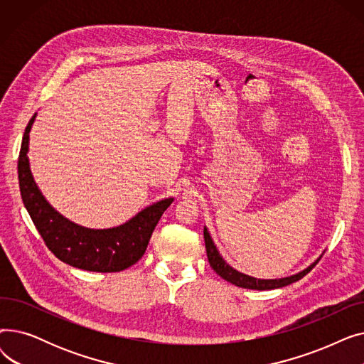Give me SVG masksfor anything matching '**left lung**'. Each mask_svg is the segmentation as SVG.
<instances>
[{
    "label": "left lung",
    "instance_id": "1",
    "mask_svg": "<svg viewBox=\"0 0 364 364\" xmlns=\"http://www.w3.org/2000/svg\"><path fill=\"white\" fill-rule=\"evenodd\" d=\"M203 237H205V247H206V255H208V261L211 264L213 270L223 277L224 280L230 282L239 288H245V289H255V291H270V289H277V288H283V286H288L299 279H302L305 274L310 273L313 270V267L320 261V258L323 257V254L313 262L310 264L307 269H304L302 272L288 276V277H282V279H257V277H251L247 274H243L237 270H235L233 267L228 265L224 258L220 255L217 246L214 245V240L209 235L208 228L203 227Z\"/></svg>",
    "mask_w": 364,
    "mask_h": 364
}]
</instances>
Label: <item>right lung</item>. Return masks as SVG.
I'll use <instances>...</instances> for the list:
<instances>
[{
	"instance_id": "obj_1",
	"label": "right lung",
	"mask_w": 364,
	"mask_h": 364,
	"mask_svg": "<svg viewBox=\"0 0 364 364\" xmlns=\"http://www.w3.org/2000/svg\"><path fill=\"white\" fill-rule=\"evenodd\" d=\"M35 117L36 113L23 134L17 174L23 205L48 250L60 261L87 272L114 273L136 264L144 255L153 230L174 198L144 208L118 227L95 230L69 221L47 202L32 177L28 150Z\"/></svg>"
}]
</instances>
